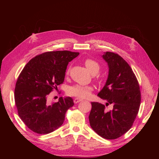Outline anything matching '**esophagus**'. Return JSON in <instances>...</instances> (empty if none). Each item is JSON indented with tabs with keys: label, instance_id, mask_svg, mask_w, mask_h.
<instances>
[{
	"label": "esophagus",
	"instance_id": "34e87169",
	"mask_svg": "<svg viewBox=\"0 0 159 159\" xmlns=\"http://www.w3.org/2000/svg\"><path fill=\"white\" fill-rule=\"evenodd\" d=\"M81 100H82V99H80V98H74V102L75 103H78L80 102Z\"/></svg>",
	"mask_w": 159,
	"mask_h": 159
}]
</instances>
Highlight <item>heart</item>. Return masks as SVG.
Listing matches in <instances>:
<instances>
[{
    "mask_svg": "<svg viewBox=\"0 0 159 159\" xmlns=\"http://www.w3.org/2000/svg\"><path fill=\"white\" fill-rule=\"evenodd\" d=\"M86 68L89 70L91 74H96L99 71L100 67L98 62L91 60L87 59L84 61ZM93 88L89 85H83L80 84H76L71 86L68 91V93L79 98H87L89 97L91 92L93 91Z\"/></svg>",
    "mask_w": 159,
    "mask_h": 159,
    "instance_id": "obj_1",
    "label": "heart"
}]
</instances>
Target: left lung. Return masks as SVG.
Here are the masks:
<instances>
[{
	"mask_svg": "<svg viewBox=\"0 0 159 159\" xmlns=\"http://www.w3.org/2000/svg\"><path fill=\"white\" fill-rule=\"evenodd\" d=\"M109 68L108 77L98 96L106 100L112 110H105V105L91 102L89 115L91 127L99 136L115 139L131 129L139 112L141 92L135 75L127 62L119 55L106 52L102 56Z\"/></svg>",
	"mask_w": 159,
	"mask_h": 159,
	"instance_id": "1",
	"label": "left lung"
}]
</instances>
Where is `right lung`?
Instances as JSON below:
<instances>
[{
  "instance_id": "1",
  "label": "right lung",
  "mask_w": 159,
  "mask_h": 159,
  "mask_svg": "<svg viewBox=\"0 0 159 159\" xmlns=\"http://www.w3.org/2000/svg\"><path fill=\"white\" fill-rule=\"evenodd\" d=\"M80 54L68 50L48 52L28 62L17 80L14 100L19 117L32 131L48 134L63 124L68 109L74 105L70 97L49 103L53 89L64 82L68 63Z\"/></svg>"
}]
</instances>
